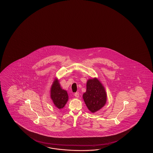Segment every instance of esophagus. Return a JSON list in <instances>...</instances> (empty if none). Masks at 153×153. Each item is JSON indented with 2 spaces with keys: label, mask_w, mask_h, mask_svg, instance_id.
<instances>
[{
  "label": "esophagus",
  "mask_w": 153,
  "mask_h": 153,
  "mask_svg": "<svg viewBox=\"0 0 153 153\" xmlns=\"http://www.w3.org/2000/svg\"><path fill=\"white\" fill-rule=\"evenodd\" d=\"M74 96H75L76 98L79 97V92H76L74 94Z\"/></svg>",
  "instance_id": "34e87169"
}]
</instances>
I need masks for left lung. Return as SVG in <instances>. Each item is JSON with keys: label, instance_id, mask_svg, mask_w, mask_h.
I'll return each mask as SVG.
<instances>
[{"label": "left lung", "instance_id": "obj_1", "mask_svg": "<svg viewBox=\"0 0 153 153\" xmlns=\"http://www.w3.org/2000/svg\"><path fill=\"white\" fill-rule=\"evenodd\" d=\"M82 97L88 110L92 113L101 109L107 101V94L104 86L96 78L88 80L86 91Z\"/></svg>", "mask_w": 153, "mask_h": 153}]
</instances>
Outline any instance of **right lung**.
I'll return each instance as SVG.
<instances>
[{"mask_svg":"<svg viewBox=\"0 0 153 153\" xmlns=\"http://www.w3.org/2000/svg\"><path fill=\"white\" fill-rule=\"evenodd\" d=\"M50 97L56 107L62 109L65 106L68 100L67 92L62 89L57 79H55L52 83L50 90Z\"/></svg>","mask_w":153,"mask_h":153,"instance_id":"obj_1","label":"right lung"}]
</instances>
